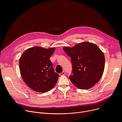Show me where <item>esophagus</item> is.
Listing matches in <instances>:
<instances>
[{
  "label": "esophagus",
  "instance_id": "34e87169",
  "mask_svg": "<svg viewBox=\"0 0 122 122\" xmlns=\"http://www.w3.org/2000/svg\"><path fill=\"white\" fill-rule=\"evenodd\" d=\"M65 71H63L62 73H59V75L60 76H62V75H64L65 74Z\"/></svg>",
  "mask_w": 122,
  "mask_h": 122
}]
</instances>
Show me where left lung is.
<instances>
[{"label":"left lung","instance_id":"1","mask_svg":"<svg viewBox=\"0 0 122 122\" xmlns=\"http://www.w3.org/2000/svg\"><path fill=\"white\" fill-rule=\"evenodd\" d=\"M65 53L71 58L72 83L81 89H89L97 83L103 73L105 57L96 44L84 42L72 48L64 47Z\"/></svg>","mask_w":122,"mask_h":122}]
</instances>
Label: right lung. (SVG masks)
<instances>
[{"mask_svg": "<svg viewBox=\"0 0 122 122\" xmlns=\"http://www.w3.org/2000/svg\"><path fill=\"white\" fill-rule=\"evenodd\" d=\"M55 48L34 47L27 49L19 61L21 75L28 86L38 92L51 90L56 84L59 75L55 72L50 60Z\"/></svg>", "mask_w": 122, "mask_h": 122, "instance_id": "obj_1", "label": "right lung"}]
</instances>
